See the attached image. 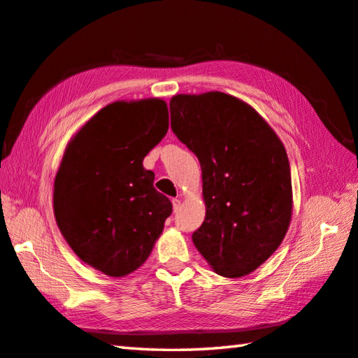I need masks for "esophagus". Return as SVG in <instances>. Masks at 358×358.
I'll return each mask as SVG.
<instances>
[{
    "instance_id": "obj_1",
    "label": "esophagus",
    "mask_w": 358,
    "mask_h": 358,
    "mask_svg": "<svg viewBox=\"0 0 358 358\" xmlns=\"http://www.w3.org/2000/svg\"><path fill=\"white\" fill-rule=\"evenodd\" d=\"M180 208V199H173V210L174 211H178Z\"/></svg>"
}]
</instances>
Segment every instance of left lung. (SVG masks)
Here are the masks:
<instances>
[{
    "mask_svg": "<svg viewBox=\"0 0 358 358\" xmlns=\"http://www.w3.org/2000/svg\"><path fill=\"white\" fill-rule=\"evenodd\" d=\"M171 129L199 159L206 220L193 243L211 268L241 278L278 249L292 217L286 148L255 109L229 94H179Z\"/></svg>",
    "mask_w": 358,
    "mask_h": 358,
    "instance_id": "left-lung-1",
    "label": "left lung"
}]
</instances>
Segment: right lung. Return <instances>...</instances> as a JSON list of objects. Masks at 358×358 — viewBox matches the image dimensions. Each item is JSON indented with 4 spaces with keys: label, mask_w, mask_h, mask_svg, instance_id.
<instances>
[{
    "label": "right lung",
    "mask_w": 358,
    "mask_h": 358,
    "mask_svg": "<svg viewBox=\"0 0 358 358\" xmlns=\"http://www.w3.org/2000/svg\"><path fill=\"white\" fill-rule=\"evenodd\" d=\"M169 131L160 99L114 101L80 128L54 182L58 229L77 257L108 276L141 267L171 215L143 157Z\"/></svg>",
    "instance_id": "1"
}]
</instances>
